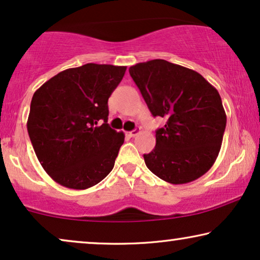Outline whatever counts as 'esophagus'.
<instances>
[{
    "instance_id": "1",
    "label": "esophagus",
    "mask_w": 260,
    "mask_h": 260,
    "mask_svg": "<svg viewBox=\"0 0 260 260\" xmlns=\"http://www.w3.org/2000/svg\"><path fill=\"white\" fill-rule=\"evenodd\" d=\"M140 133H141V129H140V127H136V129H135V130L130 131V133H129V136H130V137H135V136H137V135L140 134Z\"/></svg>"
}]
</instances>
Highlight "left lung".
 I'll return each mask as SVG.
<instances>
[{
	"label": "left lung",
	"instance_id": "obj_1",
	"mask_svg": "<svg viewBox=\"0 0 260 260\" xmlns=\"http://www.w3.org/2000/svg\"><path fill=\"white\" fill-rule=\"evenodd\" d=\"M152 116L167 119L156 130V147L144 154L148 169L166 182L183 184L214 165L226 113L218 90L200 73L155 59L129 69Z\"/></svg>",
	"mask_w": 260,
	"mask_h": 260
}]
</instances>
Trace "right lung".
I'll use <instances>...</instances> for the list:
<instances>
[{
  "label": "right lung",
  "mask_w": 260,
  "mask_h": 260,
  "mask_svg": "<svg viewBox=\"0 0 260 260\" xmlns=\"http://www.w3.org/2000/svg\"><path fill=\"white\" fill-rule=\"evenodd\" d=\"M125 66L86 63L62 71L35 91L27 130L39 162L71 189H87L111 172L124 134L108 124V101Z\"/></svg>",
  "instance_id": "obj_1"
}]
</instances>
